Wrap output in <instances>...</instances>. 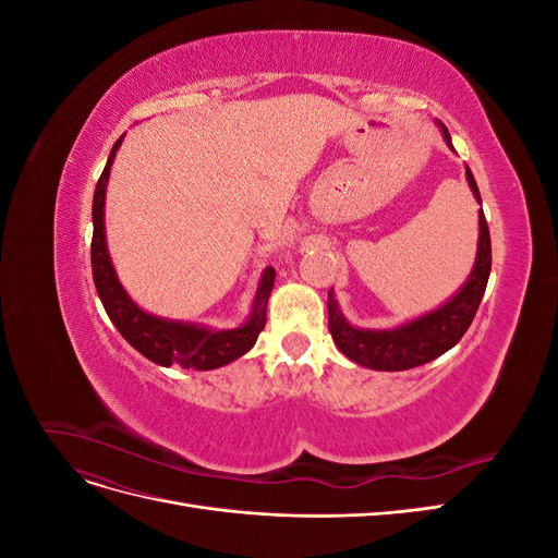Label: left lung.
I'll return each instance as SVG.
<instances>
[{"label":"left lung","mask_w":558,"mask_h":558,"mask_svg":"<svg viewBox=\"0 0 558 558\" xmlns=\"http://www.w3.org/2000/svg\"><path fill=\"white\" fill-rule=\"evenodd\" d=\"M442 130L447 146H451L449 130L437 121ZM465 179L472 195L482 205V195L472 177L470 167H465ZM492 275V234L484 211L480 209V240H477V258L475 267L461 286L459 293L449 298L442 307H437L414 320H408L391 330H365L351 326L337 305L335 293H328V328L332 340L344 356L353 363H359L369 369H386V373H400L416 365H424L442 356L453 344H459L465 330L470 328L472 318L477 314L482 295L486 291V281Z\"/></svg>","instance_id":"obj_1"}]
</instances>
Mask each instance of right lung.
<instances>
[{
    "instance_id": "right-lung-1",
    "label": "right lung",
    "mask_w": 558,
    "mask_h": 558,
    "mask_svg": "<svg viewBox=\"0 0 558 558\" xmlns=\"http://www.w3.org/2000/svg\"><path fill=\"white\" fill-rule=\"evenodd\" d=\"M125 137V134H123ZM123 137L111 148L109 160L102 177H99L93 195V281L99 300L111 318V324L118 328L125 340L137 349L142 356L154 361L162 367L181 365L185 369H214L232 363L234 359L256 344L260 330L265 328V312L267 300L275 286V269L267 267L253 298V307L248 318L240 328L230 330H211L207 326L183 324V320L160 318L144 312L140 305H134L132 298L125 293L116 277V269L109 258L107 248V232H105V197H107V181L116 150L121 146Z\"/></svg>"
}]
</instances>
